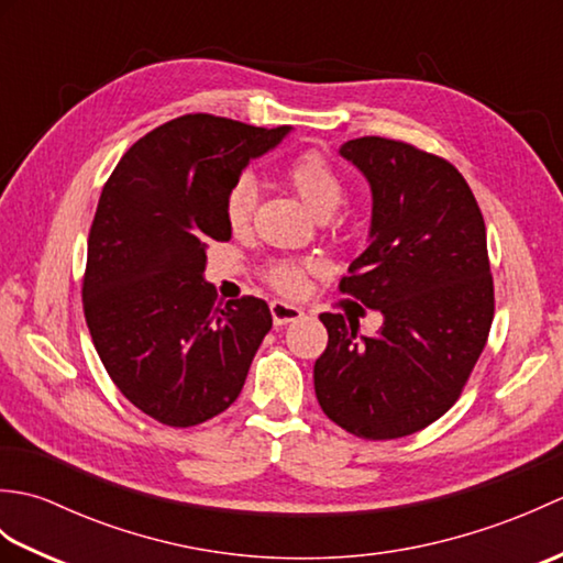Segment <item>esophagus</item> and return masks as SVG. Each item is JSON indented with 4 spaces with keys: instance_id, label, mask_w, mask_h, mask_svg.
<instances>
[{
    "instance_id": "esophagus-1",
    "label": "esophagus",
    "mask_w": 563,
    "mask_h": 563,
    "mask_svg": "<svg viewBox=\"0 0 563 563\" xmlns=\"http://www.w3.org/2000/svg\"><path fill=\"white\" fill-rule=\"evenodd\" d=\"M271 314H273L275 327H285V324H290V321L300 319L305 312H302L300 307H295V305H290V302L275 300V302H271Z\"/></svg>"
}]
</instances>
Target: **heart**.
Here are the masks:
<instances>
[{
  "label": "heart",
  "mask_w": 563,
  "mask_h": 563,
  "mask_svg": "<svg viewBox=\"0 0 563 563\" xmlns=\"http://www.w3.org/2000/svg\"><path fill=\"white\" fill-rule=\"evenodd\" d=\"M285 181L295 190V196L300 198L307 212L314 214L319 220H324L329 214L336 212L345 196L341 176L319 152L300 154V157L285 169ZM251 210H254V181H251L249 176H242L224 198L227 224H230L234 232H242L251 220ZM305 271V263L278 261L271 266L268 278L273 280V285H278L280 290L297 292L302 288Z\"/></svg>",
  "instance_id": "heart-1"
}]
</instances>
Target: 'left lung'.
Wrapping results in <instances>:
<instances>
[{
  "instance_id": "left-lung-1",
  "label": "left lung",
  "mask_w": 563,
  "mask_h": 563,
  "mask_svg": "<svg viewBox=\"0 0 563 563\" xmlns=\"http://www.w3.org/2000/svg\"><path fill=\"white\" fill-rule=\"evenodd\" d=\"M339 152L373 190L367 246L339 288L385 321L363 336L357 319L321 314L329 343L314 391L349 433L394 440L438 421L484 351L494 321L486 227L442 157L387 137L349 140Z\"/></svg>"
}]
</instances>
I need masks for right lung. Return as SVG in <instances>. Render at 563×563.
Here are the masks:
<instances>
[{"instance_id": "add662e5", "label": "right lung", "mask_w": 563, "mask_h": 563, "mask_svg": "<svg viewBox=\"0 0 563 563\" xmlns=\"http://www.w3.org/2000/svg\"><path fill=\"white\" fill-rule=\"evenodd\" d=\"M288 133L188 113L140 137L101 190L84 317L106 373L154 421L190 428L230 409L273 327L258 297L214 305L202 271L208 244L232 236L230 188Z\"/></svg>"}]
</instances>
